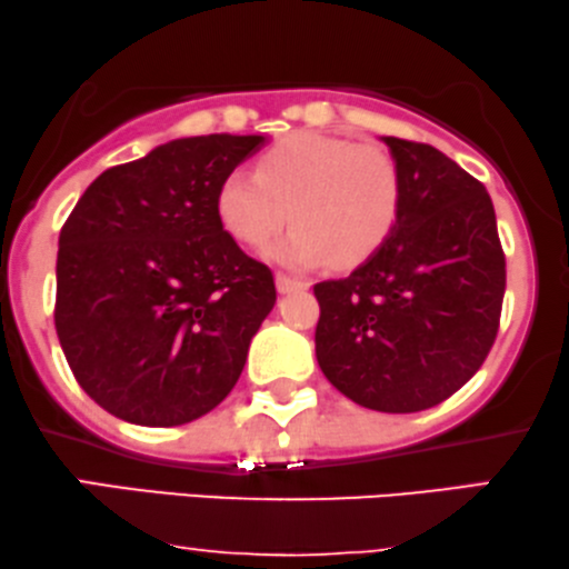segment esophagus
Instances as JSON below:
<instances>
[{"instance_id":"34e87169","label":"esophagus","mask_w":569,"mask_h":569,"mask_svg":"<svg viewBox=\"0 0 569 569\" xmlns=\"http://www.w3.org/2000/svg\"><path fill=\"white\" fill-rule=\"evenodd\" d=\"M308 282H302V279H295V277H287V274H277V290L287 295V292H295V290H306Z\"/></svg>"}]
</instances>
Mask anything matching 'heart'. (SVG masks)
<instances>
[{
	"label": "heart",
	"mask_w": 569,
	"mask_h": 569,
	"mask_svg": "<svg viewBox=\"0 0 569 569\" xmlns=\"http://www.w3.org/2000/svg\"><path fill=\"white\" fill-rule=\"evenodd\" d=\"M298 227L271 248L290 267H356L371 258L402 213V174L381 146L302 132L221 180L217 213L224 230L261 248L290 221Z\"/></svg>",
	"instance_id": "obj_1"
}]
</instances>
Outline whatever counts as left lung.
<instances>
[{"label":"left lung","instance_id":"left-lung-1","mask_svg":"<svg viewBox=\"0 0 569 569\" xmlns=\"http://www.w3.org/2000/svg\"><path fill=\"white\" fill-rule=\"evenodd\" d=\"M381 140L402 174L400 221L350 277L313 287L316 360L360 408L418 412L452 397L489 356L505 253L476 177L433 146Z\"/></svg>","mask_w":569,"mask_h":569}]
</instances>
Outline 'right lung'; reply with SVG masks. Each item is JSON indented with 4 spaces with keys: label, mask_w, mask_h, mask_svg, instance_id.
I'll list each match as a JSON object with an SVG mask.
<instances>
[{
    "label": "right lung",
    "mask_w": 569,
    "mask_h": 569,
    "mask_svg": "<svg viewBox=\"0 0 569 569\" xmlns=\"http://www.w3.org/2000/svg\"><path fill=\"white\" fill-rule=\"evenodd\" d=\"M267 136L177 138L101 172L59 232L54 327L80 387L112 416L169 429L238 383L277 302L269 267L221 224V180Z\"/></svg>",
    "instance_id": "add662e5"
}]
</instances>
